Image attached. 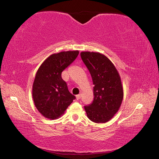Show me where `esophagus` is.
<instances>
[{
	"label": "esophagus",
	"mask_w": 159,
	"mask_h": 159,
	"mask_svg": "<svg viewBox=\"0 0 159 159\" xmlns=\"http://www.w3.org/2000/svg\"><path fill=\"white\" fill-rule=\"evenodd\" d=\"M80 98H81V94H79V95H76V99H77V100H79V99H80Z\"/></svg>",
	"instance_id": "esophagus-1"
}]
</instances>
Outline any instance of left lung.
<instances>
[{"instance_id": "1", "label": "left lung", "mask_w": 159, "mask_h": 159, "mask_svg": "<svg viewBox=\"0 0 159 159\" xmlns=\"http://www.w3.org/2000/svg\"><path fill=\"white\" fill-rule=\"evenodd\" d=\"M83 63L92 77L94 99L85 106L87 116L93 122L106 123L119 109L123 98V90L119 74L113 63L99 52H80Z\"/></svg>"}]
</instances>
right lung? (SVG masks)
Instances as JSON below:
<instances>
[{"instance_id": "obj_1", "label": "right lung", "mask_w": 159, "mask_h": 159, "mask_svg": "<svg viewBox=\"0 0 159 159\" xmlns=\"http://www.w3.org/2000/svg\"><path fill=\"white\" fill-rule=\"evenodd\" d=\"M78 50L51 55L38 69L32 89L34 102L44 117L53 120L64 114L76 97L68 90L61 72L76 60Z\"/></svg>"}]
</instances>
